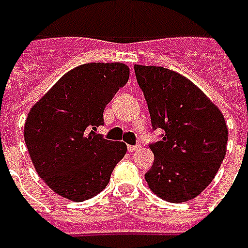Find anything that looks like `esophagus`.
<instances>
[{
    "label": "esophagus",
    "instance_id": "obj_1",
    "mask_svg": "<svg viewBox=\"0 0 248 248\" xmlns=\"http://www.w3.org/2000/svg\"><path fill=\"white\" fill-rule=\"evenodd\" d=\"M140 144H137V146H127V150H129L130 152H135V151H139L140 150Z\"/></svg>",
    "mask_w": 248,
    "mask_h": 248
}]
</instances>
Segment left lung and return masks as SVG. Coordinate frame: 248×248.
Here are the masks:
<instances>
[{
  "label": "left lung",
  "mask_w": 248,
  "mask_h": 248,
  "mask_svg": "<svg viewBox=\"0 0 248 248\" xmlns=\"http://www.w3.org/2000/svg\"><path fill=\"white\" fill-rule=\"evenodd\" d=\"M147 101L152 127L164 130L150 146L154 164L148 188L170 202H185L208 186L226 155V121L209 97L180 73L155 65H134Z\"/></svg>",
  "instance_id": "8db88e82"
}]
</instances>
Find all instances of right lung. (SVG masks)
Returning <instances> with one entry per match:
<instances>
[{
    "mask_svg": "<svg viewBox=\"0 0 248 248\" xmlns=\"http://www.w3.org/2000/svg\"><path fill=\"white\" fill-rule=\"evenodd\" d=\"M124 63H88L73 68L32 106L23 137L38 175L55 193L84 201L100 193L127 146L94 131L104 109L129 81Z\"/></svg>",
    "mask_w": 248,
    "mask_h": 248,
    "instance_id": "right-lung-1",
    "label": "right lung"
}]
</instances>
